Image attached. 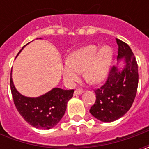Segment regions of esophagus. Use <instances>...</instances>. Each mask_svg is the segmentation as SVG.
Segmentation results:
<instances>
[{"mask_svg":"<svg viewBox=\"0 0 149 149\" xmlns=\"http://www.w3.org/2000/svg\"><path fill=\"white\" fill-rule=\"evenodd\" d=\"M84 90L82 89H77L74 90V95H81L83 94Z\"/></svg>","mask_w":149,"mask_h":149,"instance_id":"34e87169","label":"esophagus"}]
</instances>
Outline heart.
Masks as SVG:
<instances>
[{"mask_svg": "<svg viewBox=\"0 0 149 149\" xmlns=\"http://www.w3.org/2000/svg\"><path fill=\"white\" fill-rule=\"evenodd\" d=\"M113 51L110 46L99 48L89 45L74 51L62 66V74L66 83L77 81L79 73L90 84H99L106 77L113 60Z\"/></svg>", "mask_w": 149, "mask_h": 149, "instance_id": "1", "label": "heart"}]
</instances>
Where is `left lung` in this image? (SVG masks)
I'll return each instance as SVG.
<instances>
[{
	"instance_id": "8db88e82",
	"label": "left lung",
	"mask_w": 149,
	"mask_h": 149,
	"mask_svg": "<svg viewBox=\"0 0 149 149\" xmlns=\"http://www.w3.org/2000/svg\"><path fill=\"white\" fill-rule=\"evenodd\" d=\"M118 60L124 58L122 70L113 66L104 84L95 89L96 100L90 113L102 122H113L123 116L134 103L139 84L138 64L129 45L116 39Z\"/></svg>"
}]
</instances>
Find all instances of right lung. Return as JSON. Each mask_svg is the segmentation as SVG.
Instances as JSON below:
<instances>
[{"label": "right lung", "instance_id": "right-lung-1", "mask_svg": "<svg viewBox=\"0 0 149 149\" xmlns=\"http://www.w3.org/2000/svg\"><path fill=\"white\" fill-rule=\"evenodd\" d=\"M10 84L14 104L19 113L29 124L41 129H51L60 122L65 113L67 103L73 97L74 91L54 88L37 98L26 97L15 88L11 73Z\"/></svg>", "mask_w": 149, "mask_h": 149}]
</instances>
